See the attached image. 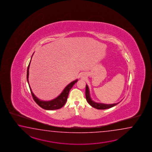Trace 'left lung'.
<instances>
[{"label": "left lung", "instance_id": "obj_1", "mask_svg": "<svg viewBox=\"0 0 152 152\" xmlns=\"http://www.w3.org/2000/svg\"><path fill=\"white\" fill-rule=\"evenodd\" d=\"M85 95H86V99L87 102L89 103L91 106L94 107V108H96L99 110H104L109 109L112 107L116 105L118 103L113 104H105L97 103L94 102L91 99L90 96V92L88 90V87L87 86V85H86V91H85Z\"/></svg>", "mask_w": 152, "mask_h": 152}]
</instances>
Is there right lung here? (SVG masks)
Returning <instances> with one entry per match:
<instances>
[{
    "label": "right lung",
    "mask_w": 152,
    "mask_h": 152,
    "mask_svg": "<svg viewBox=\"0 0 152 152\" xmlns=\"http://www.w3.org/2000/svg\"><path fill=\"white\" fill-rule=\"evenodd\" d=\"M30 64V62L29 63L28 67V69H27V75H26L27 81H28V84H29L28 77H29V69ZM77 80H76L72 81V83H71L66 87H65V89L62 91L61 94L58 96V97L56 98L55 99H53V100L48 101V102L42 101V100H40L39 99L32 93L31 89L30 87V85H29V86L34 100H35L36 103L37 104L39 107H41L42 108L45 109V110H56V109H59L61 108L62 107L65 105L66 101L67 100V98H68V94L69 92V91L71 89L72 87H73V86L77 82Z\"/></svg>",
    "instance_id": "add662e5"
}]
</instances>
